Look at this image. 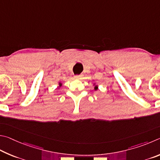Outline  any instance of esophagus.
Segmentation results:
<instances>
[{"label":"esophagus","mask_w":160,"mask_h":160,"mask_svg":"<svg viewBox=\"0 0 160 160\" xmlns=\"http://www.w3.org/2000/svg\"><path fill=\"white\" fill-rule=\"evenodd\" d=\"M74 78H76V79H82V78H83V75H76L74 76Z\"/></svg>","instance_id":"obj_1"}]
</instances>
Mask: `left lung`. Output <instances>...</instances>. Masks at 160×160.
<instances>
[{"mask_svg": "<svg viewBox=\"0 0 160 160\" xmlns=\"http://www.w3.org/2000/svg\"><path fill=\"white\" fill-rule=\"evenodd\" d=\"M93 86H94V90L95 91L98 90V86L96 83H93Z\"/></svg>", "mask_w": 160, "mask_h": 160, "instance_id": "obj_1", "label": "left lung"}]
</instances>
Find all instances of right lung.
Returning <instances> with one entry per match:
<instances>
[{
    "label": "right lung",
    "instance_id": "add662e5",
    "mask_svg": "<svg viewBox=\"0 0 160 160\" xmlns=\"http://www.w3.org/2000/svg\"><path fill=\"white\" fill-rule=\"evenodd\" d=\"M58 85H59V86H58V89H60V87H61V86H62V83H61V82H59V83H58Z\"/></svg>",
    "mask_w": 160,
    "mask_h": 160
}]
</instances>
